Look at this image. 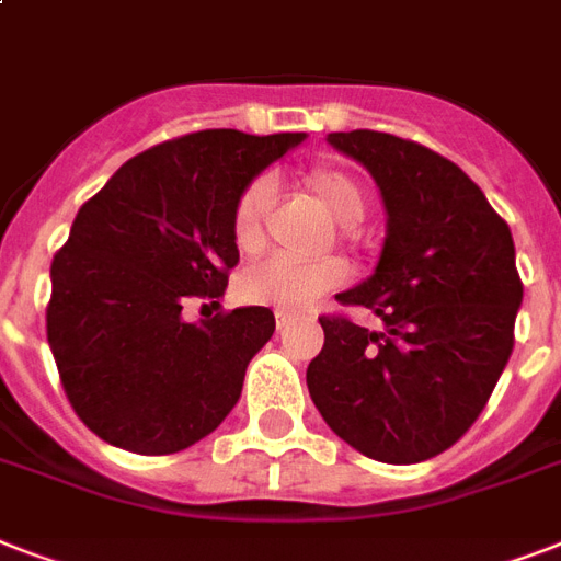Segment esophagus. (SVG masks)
Masks as SVG:
<instances>
[{"instance_id":"34e87169","label":"esophagus","mask_w":561,"mask_h":561,"mask_svg":"<svg viewBox=\"0 0 561 561\" xmlns=\"http://www.w3.org/2000/svg\"><path fill=\"white\" fill-rule=\"evenodd\" d=\"M290 323H294V314H288V311H276V329H279V332H285Z\"/></svg>"}]
</instances>
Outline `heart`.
Returning a JSON list of instances; mask_svg holds the SVG:
<instances>
[{
    "mask_svg": "<svg viewBox=\"0 0 561 561\" xmlns=\"http://www.w3.org/2000/svg\"><path fill=\"white\" fill-rule=\"evenodd\" d=\"M306 192L329 218L343 227V244L352 247V232L367 218V188L341 169H317L306 178ZM271 180H253L241 192L232 209V238L241 253H259L264 244V220L271 211ZM346 282V264L337 259H320L311 264H290L282 259L250 264L238 276V294L244 302L267 306L276 311H306L317 299Z\"/></svg>",
    "mask_w": 561,
    "mask_h": 561,
    "instance_id": "1",
    "label": "heart"
}]
</instances>
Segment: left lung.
<instances>
[{"instance_id":"obj_1","label":"left lung","mask_w":561,"mask_h":561,"mask_svg":"<svg viewBox=\"0 0 561 561\" xmlns=\"http://www.w3.org/2000/svg\"><path fill=\"white\" fill-rule=\"evenodd\" d=\"M329 145L381 188V259L337 302L369 308L383 329L320 317L308 392L355 451L431 460L474 425L513 355L524 297L513 232L478 183L425 145L378 130L329 134Z\"/></svg>"}]
</instances>
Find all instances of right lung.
I'll use <instances>...</instances> for the list:
<instances>
[{"label":"right lung","instance_id":"1","mask_svg":"<svg viewBox=\"0 0 561 561\" xmlns=\"http://www.w3.org/2000/svg\"><path fill=\"white\" fill-rule=\"evenodd\" d=\"M302 139L197 130L127 160L78 209L51 262L46 334L66 399L104 443L183 451L236 408L273 311L186 323L183 302L224 297L236 201Z\"/></svg>","mask_w":561,"mask_h":561}]
</instances>
